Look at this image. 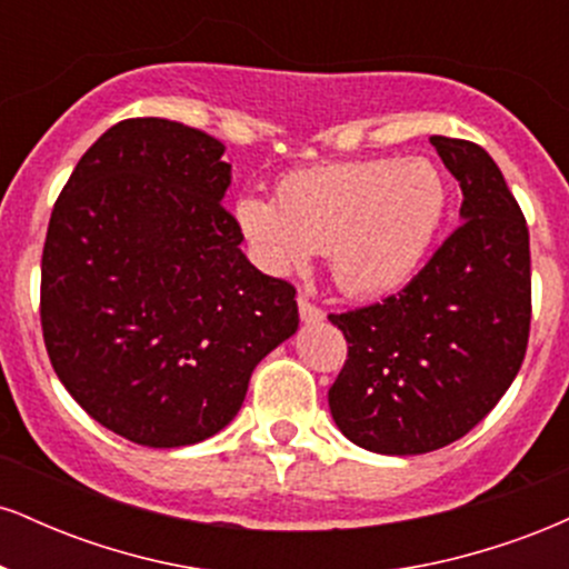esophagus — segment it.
Returning <instances> with one entry per match:
<instances>
[{
    "mask_svg": "<svg viewBox=\"0 0 569 569\" xmlns=\"http://www.w3.org/2000/svg\"><path fill=\"white\" fill-rule=\"evenodd\" d=\"M297 305H299V318H302V323H321L323 321V310L318 305H312L310 299L299 297Z\"/></svg>",
    "mask_w": 569,
    "mask_h": 569,
    "instance_id": "obj_1",
    "label": "esophagus"
}]
</instances>
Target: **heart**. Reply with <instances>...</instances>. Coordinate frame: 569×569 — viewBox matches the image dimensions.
Returning a JSON list of instances; mask_svg holds the SVG:
<instances>
[{
  "label": "heart",
  "instance_id": "obj_1",
  "mask_svg": "<svg viewBox=\"0 0 569 569\" xmlns=\"http://www.w3.org/2000/svg\"><path fill=\"white\" fill-rule=\"evenodd\" d=\"M447 206V181L428 158H382L289 173L278 200L246 192L232 217L267 276L289 278L326 251L339 289L377 299L415 278Z\"/></svg>",
  "mask_w": 569,
  "mask_h": 569
}]
</instances>
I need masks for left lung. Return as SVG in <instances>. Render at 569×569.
I'll return each instance as SVG.
<instances>
[{
	"label": "left lung",
	"mask_w": 569,
	"mask_h": 569,
	"mask_svg": "<svg viewBox=\"0 0 569 569\" xmlns=\"http://www.w3.org/2000/svg\"><path fill=\"white\" fill-rule=\"evenodd\" d=\"M460 181V227L403 291L329 316L348 361L329 390L337 428L377 455L466 436L511 388L530 337V232L481 147L430 136Z\"/></svg>",
	"instance_id": "8db88e82"
}]
</instances>
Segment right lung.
I'll use <instances>...</instances> for the list:
<instances>
[{
  "label": "right lung",
  "mask_w": 569,
  "mask_h": 569,
  "mask_svg": "<svg viewBox=\"0 0 569 569\" xmlns=\"http://www.w3.org/2000/svg\"><path fill=\"white\" fill-rule=\"evenodd\" d=\"M224 143L160 117L107 130L69 176L42 251V335L80 407L141 447L230 426L299 329L297 291L240 251Z\"/></svg>",
  "instance_id": "obj_1"
}]
</instances>
